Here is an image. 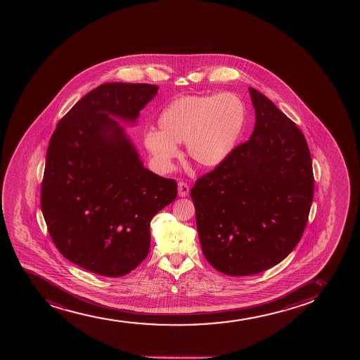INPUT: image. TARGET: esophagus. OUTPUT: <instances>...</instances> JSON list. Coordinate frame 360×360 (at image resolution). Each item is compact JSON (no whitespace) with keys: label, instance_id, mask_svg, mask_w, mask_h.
I'll return each instance as SVG.
<instances>
[{"label":"esophagus","instance_id":"obj_1","mask_svg":"<svg viewBox=\"0 0 360 360\" xmlns=\"http://www.w3.org/2000/svg\"><path fill=\"white\" fill-rule=\"evenodd\" d=\"M178 191L180 197H187L190 193V187H188L186 182L180 181L179 182Z\"/></svg>","mask_w":360,"mask_h":360}]
</instances>
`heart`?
<instances>
[{"instance_id":"obj_1","label":"heart","mask_w":360,"mask_h":360,"mask_svg":"<svg viewBox=\"0 0 360 360\" xmlns=\"http://www.w3.org/2000/svg\"><path fill=\"white\" fill-rule=\"evenodd\" d=\"M246 105L234 94L190 95L172 101L158 116V131L145 133L144 145L160 167L169 169L185 141L187 156L202 168L222 165L238 145Z\"/></svg>"}]
</instances>
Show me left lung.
Listing matches in <instances>:
<instances>
[{"instance_id":"1","label":"left lung","mask_w":360,"mask_h":360,"mask_svg":"<svg viewBox=\"0 0 360 360\" xmlns=\"http://www.w3.org/2000/svg\"><path fill=\"white\" fill-rule=\"evenodd\" d=\"M248 91L256 110L250 139L191 190L204 257L231 276L283 261L302 239L314 199L305 136L268 97Z\"/></svg>"}]
</instances>
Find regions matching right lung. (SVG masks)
<instances>
[{"label":"right lung","instance_id":"obj_1","mask_svg":"<svg viewBox=\"0 0 360 360\" xmlns=\"http://www.w3.org/2000/svg\"><path fill=\"white\" fill-rule=\"evenodd\" d=\"M151 84L105 83L58 121L46 151L41 207L60 253L102 276H124L150 250V222L178 185L146 169L124 127L156 96Z\"/></svg>","mask_w":360,"mask_h":360}]
</instances>
